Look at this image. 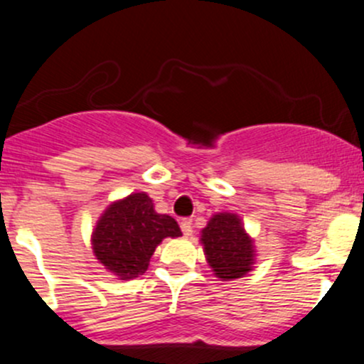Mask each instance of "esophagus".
Here are the masks:
<instances>
[{"instance_id": "esophagus-1", "label": "esophagus", "mask_w": 364, "mask_h": 364, "mask_svg": "<svg viewBox=\"0 0 364 364\" xmlns=\"http://www.w3.org/2000/svg\"><path fill=\"white\" fill-rule=\"evenodd\" d=\"M181 231H183V235H185L186 237H190L191 235H193V229H191V220L190 219H183L181 220Z\"/></svg>"}]
</instances>
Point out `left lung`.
I'll return each instance as SVG.
<instances>
[{"instance_id": "8db88e82", "label": "left lung", "mask_w": 364, "mask_h": 364, "mask_svg": "<svg viewBox=\"0 0 364 364\" xmlns=\"http://www.w3.org/2000/svg\"><path fill=\"white\" fill-rule=\"evenodd\" d=\"M200 243L219 281H235L252 272L257 262L255 240L235 212H217L200 231Z\"/></svg>"}]
</instances>
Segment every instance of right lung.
<instances>
[{
    "instance_id": "right-lung-1",
    "label": "right lung",
    "mask_w": 364,
    "mask_h": 364,
    "mask_svg": "<svg viewBox=\"0 0 364 364\" xmlns=\"http://www.w3.org/2000/svg\"><path fill=\"white\" fill-rule=\"evenodd\" d=\"M181 229L168 214H159L152 198L136 191L114 200L92 231V252L97 262L119 281L139 277L162 240L179 237Z\"/></svg>"
}]
</instances>
